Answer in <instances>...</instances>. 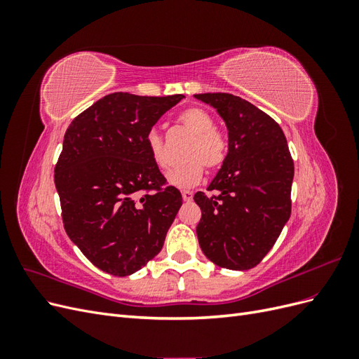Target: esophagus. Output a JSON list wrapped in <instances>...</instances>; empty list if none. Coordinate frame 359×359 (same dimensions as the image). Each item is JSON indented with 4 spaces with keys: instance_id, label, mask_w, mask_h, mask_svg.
Wrapping results in <instances>:
<instances>
[{
    "instance_id": "esophagus-1",
    "label": "esophagus",
    "mask_w": 359,
    "mask_h": 359,
    "mask_svg": "<svg viewBox=\"0 0 359 359\" xmlns=\"http://www.w3.org/2000/svg\"><path fill=\"white\" fill-rule=\"evenodd\" d=\"M181 194H182L184 202H190L193 199V191H190V190H182Z\"/></svg>"
}]
</instances>
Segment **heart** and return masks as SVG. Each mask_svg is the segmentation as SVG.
<instances>
[{
  "label": "heart",
  "mask_w": 359,
  "mask_h": 359,
  "mask_svg": "<svg viewBox=\"0 0 359 359\" xmlns=\"http://www.w3.org/2000/svg\"><path fill=\"white\" fill-rule=\"evenodd\" d=\"M178 124L193 135V139L186 149L189 160L169 172L168 181L177 187H191L201 181L205 168L214 170L223 165L229 151V142L222 130L215 128L214 118L202 107L193 106L182 111L178 115ZM145 142L154 165L160 170H168L172 160L160 132L151 128L145 136Z\"/></svg>",
  "instance_id": "b5f03b06"
}]
</instances>
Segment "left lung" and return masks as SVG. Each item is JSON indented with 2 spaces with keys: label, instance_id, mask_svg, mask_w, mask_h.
<instances>
[{
  "label": "left lung",
  "instance_id": "1",
  "mask_svg": "<svg viewBox=\"0 0 359 359\" xmlns=\"http://www.w3.org/2000/svg\"><path fill=\"white\" fill-rule=\"evenodd\" d=\"M229 130V153L210 184L198 191L196 227L203 255L222 268L245 271L276 244L292 210L293 158L281 127L264 111L227 93L196 94Z\"/></svg>",
  "mask_w": 359,
  "mask_h": 359
}]
</instances>
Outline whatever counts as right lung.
I'll list each match as a JSON object with an SVG mask.
<instances>
[{
    "label": "right lung",
    "mask_w": 359,
    "mask_h": 359,
    "mask_svg": "<svg viewBox=\"0 0 359 359\" xmlns=\"http://www.w3.org/2000/svg\"><path fill=\"white\" fill-rule=\"evenodd\" d=\"M181 99L107 94L64 135L53 173L64 229L107 274L130 276L158 255L182 205L145 142L158 118Z\"/></svg>",
    "instance_id": "add662e5"
}]
</instances>
